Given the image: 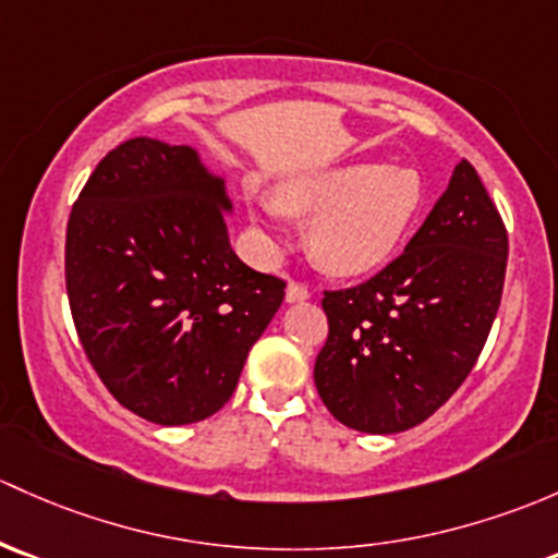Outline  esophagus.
I'll list each match as a JSON object with an SVG mask.
<instances>
[{
  "instance_id": "34e87169",
  "label": "esophagus",
  "mask_w": 558,
  "mask_h": 558,
  "mask_svg": "<svg viewBox=\"0 0 558 558\" xmlns=\"http://www.w3.org/2000/svg\"><path fill=\"white\" fill-rule=\"evenodd\" d=\"M307 299H310V291L304 289V286H299V283H289V286H286V302H289V304L307 302Z\"/></svg>"
}]
</instances>
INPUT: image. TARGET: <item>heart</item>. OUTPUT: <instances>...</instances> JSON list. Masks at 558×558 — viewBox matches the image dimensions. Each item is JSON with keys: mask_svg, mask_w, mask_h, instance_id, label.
Returning <instances> with one entry per match:
<instances>
[{"mask_svg": "<svg viewBox=\"0 0 558 558\" xmlns=\"http://www.w3.org/2000/svg\"><path fill=\"white\" fill-rule=\"evenodd\" d=\"M425 203V184L407 166L324 168L280 181L275 197H254L251 216L269 248L283 245L280 210L307 225V248L326 272L355 278L379 269L398 251Z\"/></svg>", "mask_w": 558, "mask_h": 558, "instance_id": "obj_1", "label": "heart"}]
</instances>
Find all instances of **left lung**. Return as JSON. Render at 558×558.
Instances as JSON below:
<instances>
[{
	"mask_svg": "<svg viewBox=\"0 0 558 558\" xmlns=\"http://www.w3.org/2000/svg\"><path fill=\"white\" fill-rule=\"evenodd\" d=\"M506 264L500 214L462 160L396 262L355 289L326 291L315 387L328 412L387 436L441 409L489 337Z\"/></svg>",
	"mask_w": 558,
	"mask_h": 558,
	"instance_id": "obj_1",
	"label": "left lung"
}]
</instances>
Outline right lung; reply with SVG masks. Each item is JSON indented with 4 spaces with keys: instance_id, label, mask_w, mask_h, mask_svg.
Listing matches in <instances>:
<instances>
[{
    "instance_id": "right-lung-1",
    "label": "right lung",
    "mask_w": 558,
    "mask_h": 558,
    "mask_svg": "<svg viewBox=\"0 0 558 558\" xmlns=\"http://www.w3.org/2000/svg\"><path fill=\"white\" fill-rule=\"evenodd\" d=\"M227 181L201 151L157 138L111 149L66 230L80 342L111 396L155 425L219 412L278 313L283 280L240 262Z\"/></svg>"
}]
</instances>
